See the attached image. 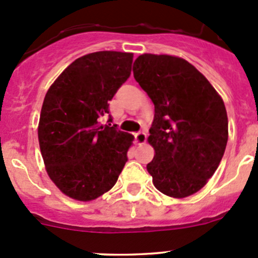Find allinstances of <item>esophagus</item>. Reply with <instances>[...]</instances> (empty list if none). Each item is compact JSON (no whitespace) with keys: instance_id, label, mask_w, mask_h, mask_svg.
<instances>
[{"instance_id":"esophagus-1","label":"esophagus","mask_w":258,"mask_h":258,"mask_svg":"<svg viewBox=\"0 0 258 258\" xmlns=\"http://www.w3.org/2000/svg\"><path fill=\"white\" fill-rule=\"evenodd\" d=\"M136 141L139 145H144L147 141V134L145 131H140L136 134Z\"/></svg>"}]
</instances>
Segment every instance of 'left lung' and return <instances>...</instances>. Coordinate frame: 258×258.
<instances>
[{"label":"left lung","instance_id":"8db88e82","mask_svg":"<svg viewBox=\"0 0 258 258\" xmlns=\"http://www.w3.org/2000/svg\"><path fill=\"white\" fill-rule=\"evenodd\" d=\"M134 76L155 105L147 165L156 188L175 199L191 196L217 170L228 140L225 103L206 77L186 59L145 53Z\"/></svg>","mask_w":258,"mask_h":258}]
</instances>
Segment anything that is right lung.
<instances>
[{
    "label": "right lung",
    "mask_w": 258,
    "mask_h": 258,
    "mask_svg": "<svg viewBox=\"0 0 258 258\" xmlns=\"http://www.w3.org/2000/svg\"><path fill=\"white\" fill-rule=\"evenodd\" d=\"M134 54L100 51L72 62L48 88L38 123L46 171L66 196L91 201L117 182L134 136L100 124L131 75ZM112 122V118H108Z\"/></svg>",
    "instance_id": "add662e5"
}]
</instances>
